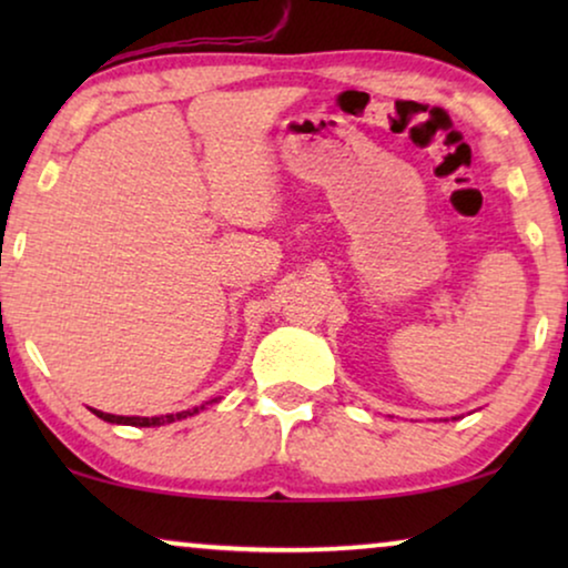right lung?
Listing matches in <instances>:
<instances>
[{
  "label": "right lung",
  "instance_id": "1",
  "mask_svg": "<svg viewBox=\"0 0 568 568\" xmlns=\"http://www.w3.org/2000/svg\"><path fill=\"white\" fill-rule=\"evenodd\" d=\"M214 403V400H209ZM204 403V406H209ZM201 406V408H204ZM92 414L98 418H103V422H111V424H126V426H162V424H173V422H181L185 416H193L199 414V408H191V410H181V414H170V416H152V418H142V416H113V414H103V410H95L92 408Z\"/></svg>",
  "mask_w": 568,
  "mask_h": 568
}]
</instances>
